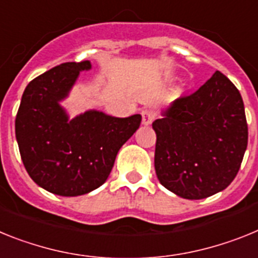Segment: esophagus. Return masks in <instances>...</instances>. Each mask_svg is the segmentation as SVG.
I'll list each match as a JSON object with an SVG mask.
<instances>
[{
  "label": "esophagus",
  "mask_w": 258,
  "mask_h": 258,
  "mask_svg": "<svg viewBox=\"0 0 258 258\" xmlns=\"http://www.w3.org/2000/svg\"><path fill=\"white\" fill-rule=\"evenodd\" d=\"M154 119V114L151 110H143L142 111V120L144 126H149Z\"/></svg>",
  "instance_id": "obj_1"
}]
</instances>
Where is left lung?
Listing matches in <instances>:
<instances>
[{"instance_id":"1","label":"left lung","mask_w":258,"mask_h":258,"mask_svg":"<svg viewBox=\"0 0 258 258\" xmlns=\"http://www.w3.org/2000/svg\"><path fill=\"white\" fill-rule=\"evenodd\" d=\"M153 122L154 169L161 184L188 200L222 191L240 169L248 124L240 92L222 73L176 98Z\"/></svg>"}]
</instances>
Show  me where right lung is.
Segmentation results:
<instances>
[{"label":"right lung","instance_id":"obj_1","mask_svg":"<svg viewBox=\"0 0 258 258\" xmlns=\"http://www.w3.org/2000/svg\"><path fill=\"white\" fill-rule=\"evenodd\" d=\"M91 62H66L26 87L15 118L22 161L36 184L59 196L88 194L106 182L118 151L142 115L115 118L91 110L69 120L59 105Z\"/></svg>","mask_w":258,"mask_h":258}]
</instances>
